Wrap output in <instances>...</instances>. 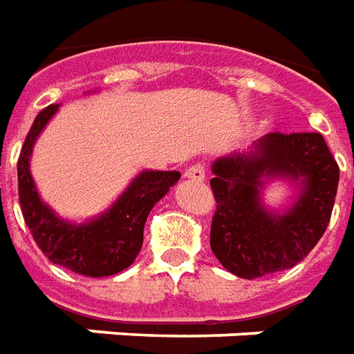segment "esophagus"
I'll list each match as a JSON object with an SVG mask.
<instances>
[{
	"instance_id": "obj_1",
	"label": "esophagus",
	"mask_w": 354,
	"mask_h": 354,
	"mask_svg": "<svg viewBox=\"0 0 354 354\" xmlns=\"http://www.w3.org/2000/svg\"><path fill=\"white\" fill-rule=\"evenodd\" d=\"M184 176L187 180H195V182H204V178H206V169H204L203 163L197 165H191L189 169L185 170Z\"/></svg>"
}]
</instances>
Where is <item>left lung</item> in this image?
I'll return each instance as SVG.
<instances>
[{"label": "left lung", "instance_id": "8db88e82", "mask_svg": "<svg viewBox=\"0 0 354 354\" xmlns=\"http://www.w3.org/2000/svg\"><path fill=\"white\" fill-rule=\"evenodd\" d=\"M216 197L210 245L234 276L255 279L287 270L308 257L330 223L339 167L321 133H268L248 153L212 165ZM301 184L297 203L283 214L260 201L264 179Z\"/></svg>", "mask_w": 354, "mask_h": 354}]
</instances>
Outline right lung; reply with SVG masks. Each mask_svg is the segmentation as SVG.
I'll return each mask as SVG.
<instances>
[{
	"label": "right lung",
	"mask_w": 354,
	"mask_h": 354,
	"mask_svg": "<svg viewBox=\"0 0 354 354\" xmlns=\"http://www.w3.org/2000/svg\"><path fill=\"white\" fill-rule=\"evenodd\" d=\"M59 104L41 111L18 157V198L39 250L54 264L82 276L104 277L125 270L142 248L144 223L151 208L180 180L178 170H142L109 210L88 223L57 217L41 201L30 172L33 144Z\"/></svg>",
	"instance_id": "obj_1"
}]
</instances>
